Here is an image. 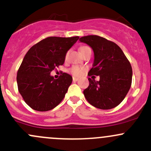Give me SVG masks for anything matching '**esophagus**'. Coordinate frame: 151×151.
Instances as JSON below:
<instances>
[{
    "label": "esophagus",
    "instance_id": "34e87169",
    "mask_svg": "<svg viewBox=\"0 0 151 151\" xmlns=\"http://www.w3.org/2000/svg\"><path fill=\"white\" fill-rule=\"evenodd\" d=\"M77 80H78V78H77V77H73V81L77 82Z\"/></svg>",
    "mask_w": 151,
    "mask_h": 151
}]
</instances>
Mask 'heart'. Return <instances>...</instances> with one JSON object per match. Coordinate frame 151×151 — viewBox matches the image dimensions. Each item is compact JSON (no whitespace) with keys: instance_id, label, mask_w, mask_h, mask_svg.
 <instances>
[{"instance_id":"heart-1","label":"heart","mask_w":151,"mask_h":151,"mask_svg":"<svg viewBox=\"0 0 151 151\" xmlns=\"http://www.w3.org/2000/svg\"><path fill=\"white\" fill-rule=\"evenodd\" d=\"M88 48V47H81L80 48V52H81L82 51H83V50H85V49ZM67 56H68V53L66 55V58H67ZM70 72H71V74H72V75L75 76V77H78V76H80L82 74H83V72L84 71V68H82V67H80V66H74L71 67V68H70Z\"/></svg>"}]
</instances>
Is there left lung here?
<instances>
[{
	"label": "left lung",
	"mask_w": 151,
	"mask_h": 151,
	"mask_svg": "<svg viewBox=\"0 0 151 151\" xmlns=\"http://www.w3.org/2000/svg\"><path fill=\"white\" fill-rule=\"evenodd\" d=\"M80 42L92 48L93 67L88 75L99 76L100 80H89L83 93L87 101L95 107L109 109L124 99L131 88L132 68L121 48L115 43L99 36L81 37Z\"/></svg>",
	"instance_id": "8db88e82"
}]
</instances>
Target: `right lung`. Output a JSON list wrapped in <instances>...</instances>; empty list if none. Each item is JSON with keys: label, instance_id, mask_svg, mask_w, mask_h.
I'll return each instance as SVG.
<instances>
[{"label": "right lung", "instance_id": "obj_1", "mask_svg": "<svg viewBox=\"0 0 151 151\" xmlns=\"http://www.w3.org/2000/svg\"><path fill=\"white\" fill-rule=\"evenodd\" d=\"M79 38H46L26 53L17 71V83L19 93L32 109L41 112L50 110L63 99L72 77L63 73L55 80L50 73L64 63L67 52Z\"/></svg>", "mask_w": 151, "mask_h": 151}]
</instances>
